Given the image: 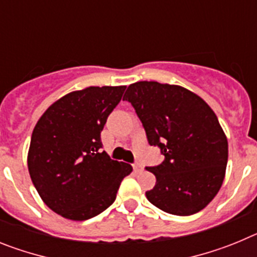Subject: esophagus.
Returning <instances> with one entry per match:
<instances>
[{
  "mask_svg": "<svg viewBox=\"0 0 257 257\" xmlns=\"http://www.w3.org/2000/svg\"><path fill=\"white\" fill-rule=\"evenodd\" d=\"M133 167H134V171L135 172H140L143 170V167H142V165H140L139 162H135L133 165Z\"/></svg>",
  "mask_w": 257,
  "mask_h": 257,
  "instance_id": "34e87169",
  "label": "esophagus"
}]
</instances>
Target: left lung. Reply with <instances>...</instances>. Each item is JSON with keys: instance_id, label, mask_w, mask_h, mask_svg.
<instances>
[{"instance_id": "obj_1", "label": "left lung", "mask_w": 257, "mask_h": 257, "mask_svg": "<svg viewBox=\"0 0 257 257\" xmlns=\"http://www.w3.org/2000/svg\"><path fill=\"white\" fill-rule=\"evenodd\" d=\"M123 100L135 109L149 145L165 156L147 167L157 179L145 193L148 201L178 216L205 208L221 188L228 163V140L212 109L187 88L154 81L130 85Z\"/></svg>"}]
</instances>
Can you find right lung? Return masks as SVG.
I'll use <instances>...</instances> for the list:
<instances>
[{
  "label": "right lung",
  "mask_w": 257,
  "mask_h": 257,
  "mask_svg": "<svg viewBox=\"0 0 257 257\" xmlns=\"http://www.w3.org/2000/svg\"><path fill=\"white\" fill-rule=\"evenodd\" d=\"M126 86L87 87L49 106L32 133L28 170L42 201L65 219H91L114 202L128 163L101 151L106 118Z\"/></svg>",
  "instance_id": "obj_1"
}]
</instances>
